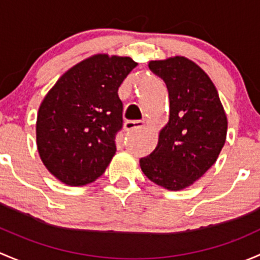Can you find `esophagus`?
Masks as SVG:
<instances>
[{
    "mask_svg": "<svg viewBox=\"0 0 260 260\" xmlns=\"http://www.w3.org/2000/svg\"><path fill=\"white\" fill-rule=\"evenodd\" d=\"M124 127H125V131L130 133V131L143 129V127H145V122L144 121H126L125 122Z\"/></svg>",
    "mask_w": 260,
    "mask_h": 260,
    "instance_id": "esophagus-1",
    "label": "esophagus"
}]
</instances>
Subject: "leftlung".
<instances>
[{
    "label": "left lung",
    "instance_id": "1",
    "mask_svg": "<svg viewBox=\"0 0 260 260\" xmlns=\"http://www.w3.org/2000/svg\"><path fill=\"white\" fill-rule=\"evenodd\" d=\"M149 69L165 81L169 121L157 145L140 159L143 173L168 190L189 188L216 161L226 139L228 119L207 72L184 56L150 61Z\"/></svg>",
    "mask_w": 260,
    "mask_h": 260
}]
</instances>
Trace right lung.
<instances>
[{
  "mask_svg": "<svg viewBox=\"0 0 260 260\" xmlns=\"http://www.w3.org/2000/svg\"><path fill=\"white\" fill-rule=\"evenodd\" d=\"M136 65L126 56L98 53L66 71L42 100L37 150L46 169L66 185L92 183L110 164L122 126L117 90Z\"/></svg>",
  "mask_w": 260,
  "mask_h": 260,
  "instance_id": "add662e5",
  "label": "right lung"
}]
</instances>
